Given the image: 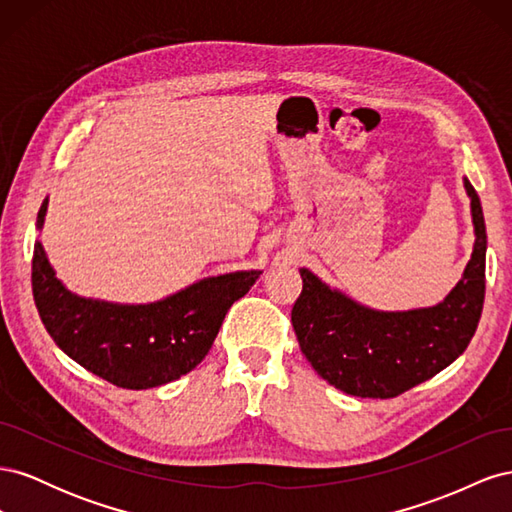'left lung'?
Instances as JSON below:
<instances>
[{
	"label": "left lung",
	"instance_id": "left-lung-1",
	"mask_svg": "<svg viewBox=\"0 0 512 512\" xmlns=\"http://www.w3.org/2000/svg\"><path fill=\"white\" fill-rule=\"evenodd\" d=\"M463 188L474 226L472 256L436 305L376 309L299 269L303 290L292 307V327L305 359L335 389L354 397H397L440 374L468 348L485 301L487 232L468 177Z\"/></svg>",
	"mask_w": 512,
	"mask_h": 512
}]
</instances>
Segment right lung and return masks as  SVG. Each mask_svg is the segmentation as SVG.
<instances>
[{
	"label": "right lung",
	"instance_id": "1",
	"mask_svg": "<svg viewBox=\"0 0 512 512\" xmlns=\"http://www.w3.org/2000/svg\"><path fill=\"white\" fill-rule=\"evenodd\" d=\"M49 198L38 211L42 230ZM262 271L203 277L149 303L81 297L59 280L40 237L32 286L38 314L72 361L121 389L143 391L179 380L205 359L230 305L245 297Z\"/></svg>",
	"mask_w": 512,
	"mask_h": 512
}]
</instances>
